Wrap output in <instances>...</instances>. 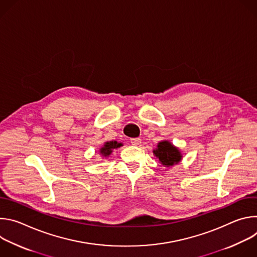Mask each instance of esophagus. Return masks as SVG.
I'll use <instances>...</instances> for the list:
<instances>
[{
	"label": "esophagus",
	"instance_id": "esophagus-1",
	"mask_svg": "<svg viewBox=\"0 0 257 257\" xmlns=\"http://www.w3.org/2000/svg\"><path fill=\"white\" fill-rule=\"evenodd\" d=\"M130 141L133 145H139L141 143V139L140 138H130Z\"/></svg>",
	"mask_w": 257,
	"mask_h": 257
}]
</instances>
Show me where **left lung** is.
I'll use <instances>...</instances> for the list:
<instances>
[{"instance_id": "obj_1", "label": "left lung", "mask_w": 257, "mask_h": 257, "mask_svg": "<svg viewBox=\"0 0 257 257\" xmlns=\"http://www.w3.org/2000/svg\"><path fill=\"white\" fill-rule=\"evenodd\" d=\"M154 154L160 160V162L167 167L178 164L182 158L179 150L169 141L160 142L158 144V149L154 151Z\"/></svg>"}]
</instances>
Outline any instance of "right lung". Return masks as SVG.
Listing matches in <instances>:
<instances>
[{
    "mask_svg": "<svg viewBox=\"0 0 257 257\" xmlns=\"http://www.w3.org/2000/svg\"><path fill=\"white\" fill-rule=\"evenodd\" d=\"M122 145V143H119L117 141H109V142H105V144L103 145V148L100 149V154L104 157H107L111 155L112 151L114 149H118Z\"/></svg>",
    "mask_w": 257,
    "mask_h": 257,
    "instance_id": "obj_1",
    "label": "right lung"
}]
</instances>
